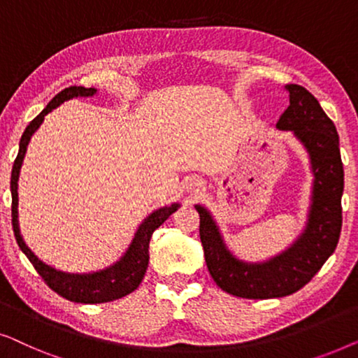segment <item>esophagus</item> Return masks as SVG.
I'll use <instances>...</instances> for the list:
<instances>
[{
  "label": "esophagus",
  "instance_id": "obj_1",
  "mask_svg": "<svg viewBox=\"0 0 358 358\" xmlns=\"http://www.w3.org/2000/svg\"><path fill=\"white\" fill-rule=\"evenodd\" d=\"M202 189H203V184L197 179H192L187 182V190L190 194H199Z\"/></svg>",
  "mask_w": 358,
  "mask_h": 358
}]
</instances>
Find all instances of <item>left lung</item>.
<instances>
[{"label": "left lung", "mask_w": 358, "mask_h": 358, "mask_svg": "<svg viewBox=\"0 0 358 358\" xmlns=\"http://www.w3.org/2000/svg\"><path fill=\"white\" fill-rule=\"evenodd\" d=\"M285 90L290 106L275 127L293 131L305 146L315 178L310 213L300 238L266 262L241 261L227 248L212 213L202 205H195L210 275L222 290L234 296L266 300L292 295L316 275L339 243L344 192L339 135L334 122L310 91L300 85H287Z\"/></svg>", "instance_id": "1"}]
</instances>
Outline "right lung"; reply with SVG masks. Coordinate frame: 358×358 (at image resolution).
Returning a JSON list of instances; mask_svg holds the SVG:
<instances>
[{
  "instance_id": "right-lung-1",
  "label": "right lung",
  "mask_w": 358,
  "mask_h": 358,
  "mask_svg": "<svg viewBox=\"0 0 358 358\" xmlns=\"http://www.w3.org/2000/svg\"><path fill=\"white\" fill-rule=\"evenodd\" d=\"M97 90L94 87H83V86H70L65 87L62 92L53 97L48 102L45 109L34 119L31 124L27 125V129L24 130L19 141V153L14 159L13 171H11V217H13V231L16 236V241L21 248V251L26 254L29 261L32 262V266L36 267L48 287L53 292H57L58 295H62L66 300L75 301V303H107L119 300V298L129 295L134 290L138 288V285L143 280L146 268H148L150 261V239L151 234L156 228H159L180 205L173 203L169 207H163L159 210H155L153 213L148 215L143 220V223L140 224L136 229L134 239H131L129 249H127L124 256L120 257V261H117L114 266L102 268L99 272L92 273H68L57 271L55 267H50L48 264L42 262L31 249L27 248V244L24 243L19 231V222H17V180H19V171H21L22 159L26 156L27 145L31 141V136L34 135L41 124L43 122L48 112H52L55 107H58L68 99L73 97H91L94 96Z\"/></svg>"
}]
</instances>
